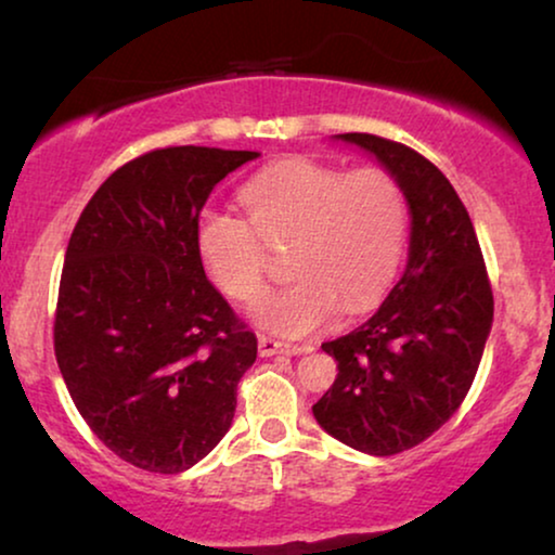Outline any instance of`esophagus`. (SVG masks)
Segmentation results:
<instances>
[{"mask_svg":"<svg viewBox=\"0 0 555 555\" xmlns=\"http://www.w3.org/2000/svg\"><path fill=\"white\" fill-rule=\"evenodd\" d=\"M257 348H260L262 359H270V356H278V353L293 356V353H306V351H310V346L285 344V340H278V338H272V336H264V333H262L260 338H257Z\"/></svg>","mask_w":555,"mask_h":555,"instance_id":"1","label":"esophagus"}]
</instances>
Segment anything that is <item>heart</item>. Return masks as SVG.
<instances>
[{
    "instance_id": "heart-1",
    "label": "heart",
    "mask_w": 555,
    "mask_h": 555,
    "mask_svg": "<svg viewBox=\"0 0 555 555\" xmlns=\"http://www.w3.org/2000/svg\"><path fill=\"white\" fill-rule=\"evenodd\" d=\"M247 219L207 209L196 247L227 298L255 302L268 285V247L295 245L293 285L264 298L257 321L308 336L338 315L369 308L391 283L406 237V202L389 171H344L285 158L242 186Z\"/></svg>"
}]
</instances>
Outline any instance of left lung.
I'll return each mask as SVG.
<instances>
[{"label":"left lung","mask_w":555,"mask_h":555,"mask_svg":"<svg viewBox=\"0 0 555 555\" xmlns=\"http://www.w3.org/2000/svg\"><path fill=\"white\" fill-rule=\"evenodd\" d=\"M399 181L412 211L404 275L374 315L325 353L338 376L313 404L321 427L376 457L435 435L465 401L492 325V287L473 219L429 158L374 133H340Z\"/></svg>","instance_id":"1"}]
</instances>
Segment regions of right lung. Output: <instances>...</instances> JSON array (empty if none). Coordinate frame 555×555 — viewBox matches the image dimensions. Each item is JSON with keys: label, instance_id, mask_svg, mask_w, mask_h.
I'll list each match as a JSON object with an SVG mask.
<instances>
[{"label": "right lung", "instance_id": "1", "mask_svg": "<svg viewBox=\"0 0 555 555\" xmlns=\"http://www.w3.org/2000/svg\"><path fill=\"white\" fill-rule=\"evenodd\" d=\"M255 151L154 149L120 166L67 242L55 359L93 435L128 465L177 475L230 429L255 333L204 275L196 224Z\"/></svg>", "mask_w": 555, "mask_h": 555}]
</instances>
